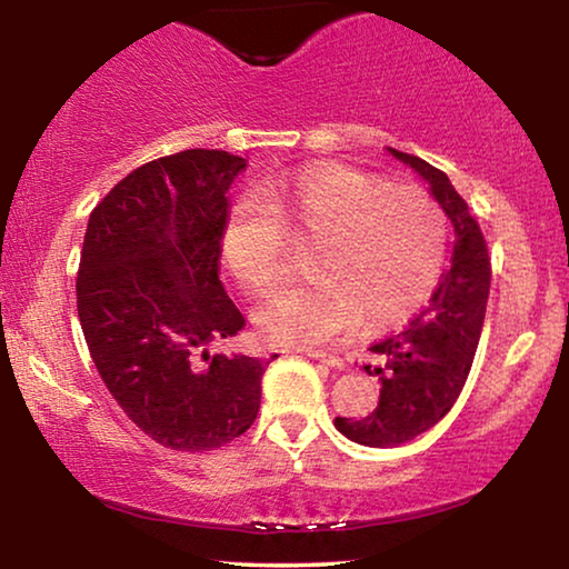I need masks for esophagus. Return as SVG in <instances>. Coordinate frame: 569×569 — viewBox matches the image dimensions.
I'll return each instance as SVG.
<instances>
[{
  "label": "esophagus",
  "mask_w": 569,
  "mask_h": 569,
  "mask_svg": "<svg viewBox=\"0 0 569 569\" xmlns=\"http://www.w3.org/2000/svg\"><path fill=\"white\" fill-rule=\"evenodd\" d=\"M308 357H310V360H316V362H323V365H329V368H333V370H341V368H345V362H341L337 355H326V352H318V349H316V352H313V349H310Z\"/></svg>",
  "instance_id": "obj_1"
}]
</instances>
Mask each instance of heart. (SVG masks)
Wrapping results in <instances>:
<instances>
[{
  "label": "heart",
  "mask_w": 569,
  "mask_h": 569,
  "mask_svg": "<svg viewBox=\"0 0 569 569\" xmlns=\"http://www.w3.org/2000/svg\"><path fill=\"white\" fill-rule=\"evenodd\" d=\"M284 240L310 246L313 279L279 292L256 326L269 345L310 347L355 326L388 331L417 313L446 263L448 214L417 186L326 162L230 212L222 259L248 295L267 298L282 282Z\"/></svg>",
  "instance_id": "1"
}]
</instances>
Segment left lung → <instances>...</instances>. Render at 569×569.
Returning a JSON list of instances; mask_svg holds the SVG:
<instances>
[{
    "label": "left lung",
    "mask_w": 569,
    "mask_h": 569,
    "mask_svg": "<svg viewBox=\"0 0 569 569\" xmlns=\"http://www.w3.org/2000/svg\"><path fill=\"white\" fill-rule=\"evenodd\" d=\"M430 186L432 199L453 222V263L442 274L427 308L399 333L370 347L378 365L370 370L380 380V401L365 419L337 417V430L368 448H393L415 440L440 422L453 407L469 378L477 355L489 298L487 243L469 204L442 170L415 154L386 147Z\"/></svg>",
    "instance_id": "obj_1"
}]
</instances>
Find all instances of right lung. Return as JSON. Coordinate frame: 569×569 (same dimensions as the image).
Listing matches in <instances>:
<instances>
[{"label":"right lung","instance_id":"1","mask_svg":"<svg viewBox=\"0 0 569 569\" xmlns=\"http://www.w3.org/2000/svg\"><path fill=\"white\" fill-rule=\"evenodd\" d=\"M246 160L183 150L152 160L92 209L77 313L116 403L173 450H214L253 425L269 362L209 355L246 321L220 282L228 193Z\"/></svg>","mask_w":569,"mask_h":569}]
</instances>
